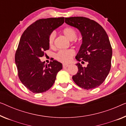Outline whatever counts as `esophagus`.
<instances>
[{
  "mask_svg": "<svg viewBox=\"0 0 126 126\" xmlns=\"http://www.w3.org/2000/svg\"><path fill=\"white\" fill-rule=\"evenodd\" d=\"M69 66V64H65V63H64V64H63V68H65V67H67Z\"/></svg>",
  "mask_w": 126,
  "mask_h": 126,
  "instance_id": "34e87169",
  "label": "esophagus"
}]
</instances>
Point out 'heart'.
Listing matches in <instances>:
<instances>
[{
	"mask_svg": "<svg viewBox=\"0 0 126 126\" xmlns=\"http://www.w3.org/2000/svg\"><path fill=\"white\" fill-rule=\"evenodd\" d=\"M63 33L65 37H67L69 40L73 41L77 37V32L73 28L70 27H67L63 30ZM55 39V33L52 32L49 36V45L52 47L54 44V41ZM75 54L74 51L72 49L60 50L57 53L56 58L58 61L63 63H69L72 59V57Z\"/></svg>",
	"mask_w": 126,
	"mask_h": 126,
	"instance_id": "b5f03b06",
	"label": "heart"
}]
</instances>
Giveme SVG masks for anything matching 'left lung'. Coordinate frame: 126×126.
<instances>
[{"label": "left lung", "mask_w": 126, "mask_h": 126, "mask_svg": "<svg viewBox=\"0 0 126 126\" xmlns=\"http://www.w3.org/2000/svg\"><path fill=\"white\" fill-rule=\"evenodd\" d=\"M65 23L77 28L82 43L76 59L88 63L86 67L76 64L78 70L73 79L78 86L89 90L98 87L110 72L112 48L108 35L98 23L85 17H65ZM84 63L82 61V63Z\"/></svg>", "instance_id": "obj_1"}]
</instances>
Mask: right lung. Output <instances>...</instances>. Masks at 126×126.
Returning <instances> with one entry per match:
<instances>
[{
  "label": "right lung",
  "instance_id": "add662e5",
  "mask_svg": "<svg viewBox=\"0 0 126 126\" xmlns=\"http://www.w3.org/2000/svg\"><path fill=\"white\" fill-rule=\"evenodd\" d=\"M64 23V17L41 19L30 25L21 36L15 53L18 76L23 84L33 93L48 90L55 82L63 64L56 60L45 65L40 58L49 49V36Z\"/></svg>",
  "mask_w": 126,
  "mask_h": 126
}]
</instances>
